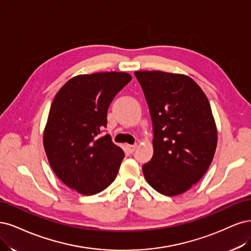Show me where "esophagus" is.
<instances>
[{
  "mask_svg": "<svg viewBox=\"0 0 251 251\" xmlns=\"http://www.w3.org/2000/svg\"><path fill=\"white\" fill-rule=\"evenodd\" d=\"M126 148H127V150L130 152V153H132L134 150H135V148H136V144H133V145H126Z\"/></svg>",
  "mask_w": 251,
  "mask_h": 251,
  "instance_id": "1",
  "label": "esophagus"
}]
</instances>
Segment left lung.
Listing matches in <instances>:
<instances>
[{
	"mask_svg": "<svg viewBox=\"0 0 251 251\" xmlns=\"http://www.w3.org/2000/svg\"><path fill=\"white\" fill-rule=\"evenodd\" d=\"M134 75L153 126V156L143 166L158 193L176 196L197 183L211 165L217 128L205 94L185 75L141 71Z\"/></svg>",
	"mask_w": 251,
	"mask_h": 251,
	"instance_id": "left-lung-1",
	"label": "left lung"
}]
</instances>
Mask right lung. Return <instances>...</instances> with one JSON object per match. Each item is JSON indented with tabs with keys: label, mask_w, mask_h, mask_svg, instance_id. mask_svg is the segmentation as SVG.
<instances>
[{
	"label": "right lung",
	"mask_w": 251,
	"mask_h": 251,
	"mask_svg": "<svg viewBox=\"0 0 251 251\" xmlns=\"http://www.w3.org/2000/svg\"><path fill=\"white\" fill-rule=\"evenodd\" d=\"M131 80L122 72L70 79L52 102L44 147L58 178L82 195H95L116 179L123 150L110 135L99 137L116 95Z\"/></svg>",
	"instance_id": "add662e5"
}]
</instances>
